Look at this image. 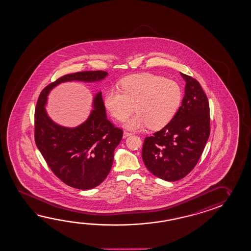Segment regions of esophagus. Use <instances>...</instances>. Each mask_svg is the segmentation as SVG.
Instances as JSON below:
<instances>
[{
	"mask_svg": "<svg viewBox=\"0 0 251 251\" xmlns=\"http://www.w3.org/2000/svg\"><path fill=\"white\" fill-rule=\"evenodd\" d=\"M130 135H132V133H130V132H124L123 138L124 139H126V137L130 136Z\"/></svg>",
	"mask_w": 251,
	"mask_h": 251,
	"instance_id": "1",
	"label": "esophagus"
}]
</instances>
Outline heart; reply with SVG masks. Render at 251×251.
Returning <instances> with one entry per match:
<instances>
[{
    "label": "heart",
    "mask_w": 251,
    "mask_h": 251,
    "mask_svg": "<svg viewBox=\"0 0 251 251\" xmlns=\"http://www.w3.org/2000/svg\"><path fill=\"white\" fill-rule=\"evenodd\" d=\"M182 101V90L176 82L151 74L128 77L118 88L108 89L104 104L115 119L124 120L134 110L126 126L138 129L147 124L151 129L162 127L173 118Z\"/></svg>",
    "instance_id": "obj_1"
}]
</instances>
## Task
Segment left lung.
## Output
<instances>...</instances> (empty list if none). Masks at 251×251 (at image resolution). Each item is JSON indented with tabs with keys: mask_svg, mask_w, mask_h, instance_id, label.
Returning a JSON list of instances; mask_svg holds the SVG:
<instances>
[{
	"mask_svg": "<svg viewBox=\"0 0 251 251\" xmlns=\"http://www.w3.org/2000/svg\"><path fill=\"white\" fill-rule=\"evenodd\" d=\"M186 82L181 106L170 123L147 137L142 159L159 178L174 182L194 169L210 135L208 99L200 82L180 73Z\"/></svg>",
	"mask_w": 251,
	"mask_h": 251,
	"instance_id": "left-lung-1",
	"label": "left lung"
}]
</instances>
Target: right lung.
Masks as SVG:
<instances>
[{
	"mask_svg": "<svg viewBox=\"0 0 251 251\" xmlns=\"http://www.w3.org/2000/svg\"><path fill=\"white\" fill-rule=\"evenodd\" d=\"M107 75L105 71H84L60 77L43 89L35 109V141L38 150L63 183L79 190L93 189L106 178L123 131L107 119L101 91L94 97L89 118L75 127L55 123L45 106L50 91L62 82H97Z\"/></svg>",
	"mask_w": 251,
	"mask_h": 251,
	"instance_id": "add662e5",
	"label": "right lung"
}]
</instances>
